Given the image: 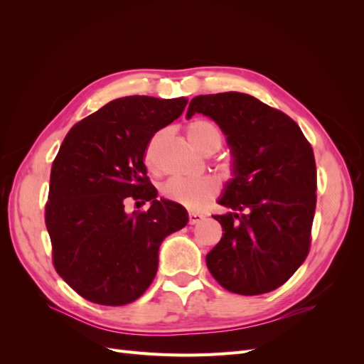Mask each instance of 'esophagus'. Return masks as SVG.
Segmentation results:
<instances>
[{"mask_svg":"<svg viewBox=\"0 0 364 364\" xmlns=\"http://www.w3.org/2000/svg\"><path fill=\"white\" fill-rule=\"evenodd\" d=\"M203 214H200V213H190L188 214V223L190 225H196V223H199L200 220H203Z\"/></svg>","mask_w":364,"mask_h":364,"instance_id":"obj_1","label":"esophagus"}]
</instances>
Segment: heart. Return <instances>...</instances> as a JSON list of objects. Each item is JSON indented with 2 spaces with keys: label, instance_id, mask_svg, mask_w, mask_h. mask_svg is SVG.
Here are the masks:
<instances>
[{
  "label": "heart",
  "instance_id": "b5f03b06",
  "mask_svg": "<svg viewBox=\"0 0 364 364\" xmlns=\"http://www.w3.org/2000/svg\"><path fill=\"white\" fill-rule=\"evenodd\" d=\"M186 136L191 144L203 153H214L223 142V134L211 119L197 118L186 126ZM161 134L153 136L144 151V162L151 171L158 170V142ZM218 191V183L209 176L194 179L174 178L162 185V196L167 200L179 203L188 209H202Z\"/></svg>",
  "mask_w": 364,
  "mask_h": 364
}]
</instances>
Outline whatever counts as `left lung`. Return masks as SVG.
Listing matches in <instances>:
<instances>
[{"instance_id": "left-lung-1", "label": "left lung", "mask_w": 364, "mask_h": 364, "mask_svg": "<svg viewBox=\"0 0 364 364\" xmlns=\"http://www.w3.org/2000/svg\"><path fill=\"white\" fill-rule=\"evenodd\" d=\"M203 114L223 130L234 178L213 215L223 237L206 266L223 289L269 293L305 261L316 211V161L301 127L284 112L241 92L194 97L186 118Z\"/></svg>"}]
</instances>
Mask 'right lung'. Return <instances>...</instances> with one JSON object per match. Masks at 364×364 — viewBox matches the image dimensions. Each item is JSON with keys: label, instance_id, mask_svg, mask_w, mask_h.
<instances>
[{"label": "right lung", "instance_id": "right-lung-1", "mask_svg": "<svg viewBox=\"0 0 364 364\" xmlns=\"http://www.w3.org/2000/svg\"><path fill=\"white\" fill-rule=\"evenodd\" d=\"M186 103L117 98L65 136L51 167L46 225L54 269L85 299L109 306L136 301L155 279L164 238L188 223L182 205L156 199L144 165L149 141ZM129 198L152 205L126 215Z\"/></svg>", "mask_w": 364, "mask_h": 364}]
</instances>
